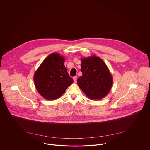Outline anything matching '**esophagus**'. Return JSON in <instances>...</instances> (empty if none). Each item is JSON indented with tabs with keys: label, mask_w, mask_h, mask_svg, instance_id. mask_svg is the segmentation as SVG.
<instances>
[{
	"label": "esophagus",
	"mask_w": 150,
	"mask_h": 150,
	"mask_svg": "<svg viewBox=\"0 0 150 150\" xmlns=\"http://www.w3.org/2000/svg\"><path fill=\"white\" fill-rule=\"evenodd\" d=\"M77 79H78V77H77V76H74V77L73 78V79H74V83H76V82Z\"/></svg>",
	"instance_id": "obj_1"
}]
</instances>
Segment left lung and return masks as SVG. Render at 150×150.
Instances as JSON below:
<instances>
[{"mask_svg":"<svg viewBox=\"0 0 150 150\" xmlns=\"http://www.w3.org/2000/svg\"><path fill=\"white\" fill-rule=\"evenodd\" d=\"M82 76L77 79L79 88L91 100H101L110 92L113 78L105 62L91 56L81 58Z\"/></svg>","mask_w":150,"mask_h":150,"instance_id":"left-lung-1","label":"left lung"}]
</instances>
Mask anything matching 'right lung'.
<instances>
[{
    "label": "right lung",
    "mask_w": 150,
    "mask_h": 150,
    "mask_svg": "<svg viewBox=\"0 0 150 150\" xmlns=\"http://www.w3.org/2000/svg\"><path fill=\"white\" fill-rule=\"evenodd\" d=\"M64 57L53 53L46 57L34 75L36 89L44 98L56 100L74 80L64 65Z\"/></svg>",
    "instance_id": "obj_1"
}]
</instances>
